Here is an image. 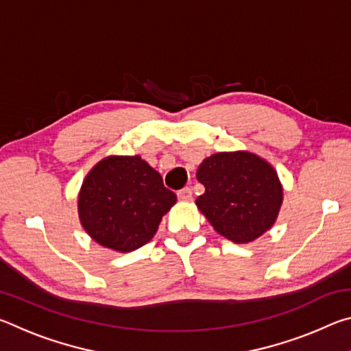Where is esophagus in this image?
<instances>
[{
    "instance_id": "esophagus-1",
    "label": "esophagus",
    "mask_w": 351,
    "mask_h": 351,
    "mask_svg": "<svg viewBox=\"0 0 351 351\" xmlns=\"http://www.w3.org/2000/svg\"><path fill=\"white\" fill-rule=\"evenodd\" d=\"M178 198L182 199V201H189V199H192V189H190V187H184V189H181L180 192H178Z\"/></svg>"
}]
</instances>
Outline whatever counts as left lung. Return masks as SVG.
Returning a JSON list of instances; mask_svg holds the SVG:
<instances>
[{
	"mask_svg": "<svg viewBox=\"0 0 351 351\" xmlns=\"http://www.w3.org/2000/svg\"><path fill=\"white\" fill-rule=\"evenodd\" d=\"M204 193L198 209L218 234L234 243L258 239L274 224L283 190L276 170L249 152L215 153L197 171Z\"/></svg>",
	"mask_w": 351,
	"mask_h": 351,
	"instance_id": "1",
	"label": "left lung"
}]
</instances>
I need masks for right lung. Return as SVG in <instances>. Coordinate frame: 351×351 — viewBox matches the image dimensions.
Listing matches in <instances>:
<instances>
[{
  "label": "right lung",
  "instance_id": "1",
  "mask_svg": "<svg viewBox=\"0 0 351 351\" xmlns=\"http://www.w3.org/2000/svg\"><path fill=\"white\" fill-rule=\"evenodd\" d=\"M175 203L176 195L141 156H110L83 181L79 217L99 245L132 252L153 239Z\"/></svg>",
  "mask_w": 351,
  "mask_h": 351
}]
</instances>
